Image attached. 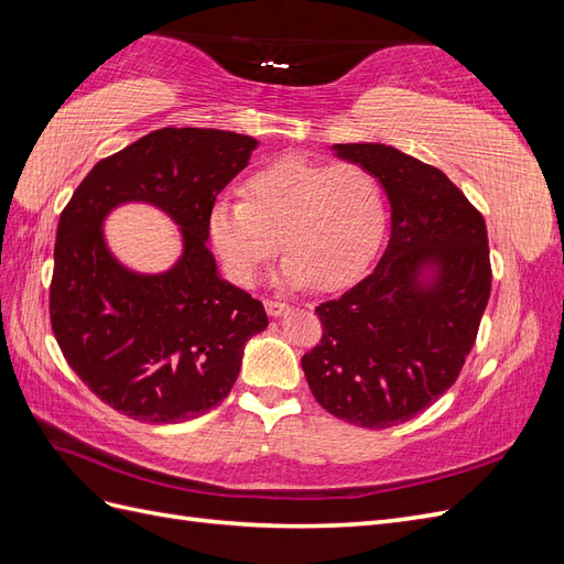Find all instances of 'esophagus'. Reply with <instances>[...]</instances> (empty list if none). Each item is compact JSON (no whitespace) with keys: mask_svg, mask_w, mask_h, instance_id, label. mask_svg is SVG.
Returning a JSON list of instances; mask_svg holds the SVG:
<instances>
[{"mask_svg":"<svg viewBox=\"0 0 564 564\" xmlns=\"http://www.w3.org/2000/svg\"><path fill=\"white\" fill-rule=\"evenodd\" d=\"M289 311V305L286 303H280V301H265V313L270 315V317H282V315H286Z\"/></svg>","mask_w":564,"mask_h":564,"instance_id":"esophagus-1","label":"esophagus"}]
</instances>
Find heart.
<instances>
[{"label": "heart", "mask_w": 564, "mask_h": 564, "mask_svg": "<svg viewBox=\"0 0 564 564\" xmlns=\"http://www.w3.org/2000/svg\"><path fill=\"white\" fill-rule=\"evenodd\" d=\"M386 228V195L360 164L301 155L272 160L245 183V202L218 199L212 242L240 284L259 278L270 256L286 253L272 282L282 289H336L360 275Z\"/></svg>", "instance_id": "1"}]
</instances>
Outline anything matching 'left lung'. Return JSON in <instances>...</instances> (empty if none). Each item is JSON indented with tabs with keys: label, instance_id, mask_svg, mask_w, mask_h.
Instances as JSON below:
<instances>
[{
	"label": "left lung",
	"instance_id": "8db88e82",
	"mask_svg": "<svg viewBox=\"0 0 564 564\" xmlns=\"http://www.w3.org/2000/svg\"><path fill=\"white\" fill-rule=\"evenodd\" d=\"M390 204L383 256L315 308L324 334L301 367L315 400L360 429L414 419L456 381L489 301L487 226L440 172L386 143H336Z\"/></svg>",
	"mask_w": 564,
	"mask_h": 564
}]
</instances>
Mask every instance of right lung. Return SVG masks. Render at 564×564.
<instances>
[{
	"mask_svg": "<svg viewBox=\"0 0 564 564\" xmlns=\"http://www.w3.org/2000/svg\"><path fill=\"white\" fill-rule=\"evenodd\" d=\"M259 141L224 129H158L100 160L61 214L51 327L91 392L133 421L183 423L224 402L245 346L268 327L263 303L220 278L209 251L216 195ZM124 203L173 218L182 253L139 273L109 251L102 224Z\"/></svg>",
	"mask_w": 564,
	"mask_h": 564,
	"instance_id": "right-lung-1",
	"label": "right lung"
}]
</instances>
